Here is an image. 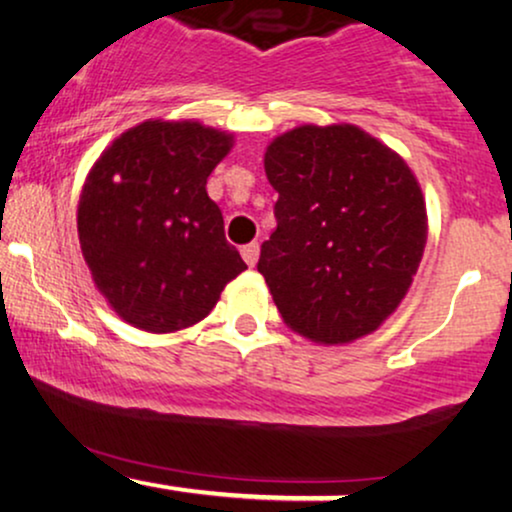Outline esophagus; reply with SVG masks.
I'll return each instance as SVG.
<instances>
[{"instance_id":"34e87169","label":"esophagus","mask_w":512,"mask_h":512,"mask_svg":"<svg viewBox=\"0 0 512 512\" xmlns=\"http://www.w3.org/2000/svg\"><path fill=\"white\" fill-rule=\"evenodd\" d=\"M240 255H243V260L250 264V267H255L257 264V257H260V245L257 243H248L240 248Z\"/></svg>"}]
</instances>
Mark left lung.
<instances>
[{"label": "left lung", "mask_w": 512, "mask_h": 512, "mask_svg": "<svg viewBox=\"0 0 512 512\" xmlns=\"http://www.w3.org/2000/svg\"><path fill=\"white\" fill-rule=\"evenodd\" d=\"M264 170L279 199L257 272L286 325L317 344L378 330L426 248L424 195L407 163L354 125H303L267 146Z\"/></svg>", "instance_id": "8db88e82"}]
</instances>
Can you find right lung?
Returning a JSON list of instances; mask_svg holds the SVG:
<instances>
[{"mask_svg": "<svg viewBox=\"0 0 512 512\" xmlns=\"http://www.w3.org/2000/svg\"><path fill=\"white\" fill-rule=\"evenodd\" d=\"M231 146V134L199 122H142L88 173L76 216L81 252L129 325L185 330L248 269L207 195V178Z\"/></svg>", "mask_w": 512, "mask_h": 512, "instance_id": "add662e5", "label": "right lung"}]
</instances>
